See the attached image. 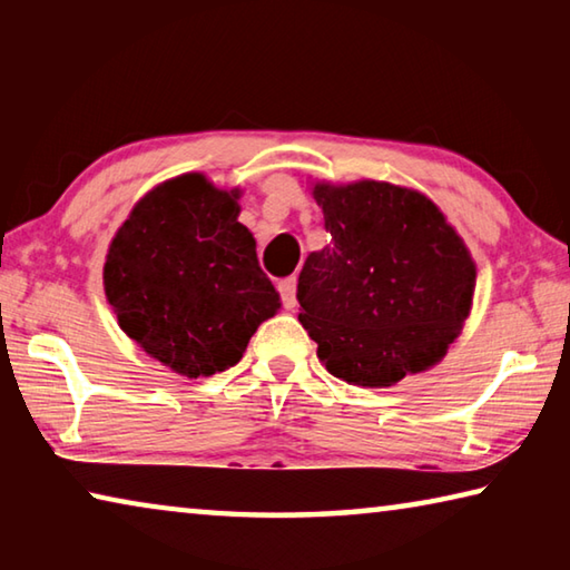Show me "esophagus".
I'll return each instance as SVG.
<instances>
[{
  "label": "esophagus",
  "instance_id": "1",
  "mask_svg": "<svg viewBox=\"0 0 570 570\" xmlns=\"http://www.w3.org/2000/svg\"><path fill=\"white\" fill-rule=\"evenodd\" d=\"M278 292H282V302H284L288 312L296 308V276L284 278V282L278 284Z\"/></svg>",
  "mask_w": 570,
  "mask_h": 570
}]
</instances>
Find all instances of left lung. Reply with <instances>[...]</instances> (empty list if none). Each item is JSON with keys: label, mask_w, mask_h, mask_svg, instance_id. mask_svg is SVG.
Wrapping results in <instances>:
<instances>
[{"label": "left lung", "mask_w": 570, "mask_h": 570, "mask_svg": "<svg viewBox=\"0 0 570 570\" xmlns=\"http://www.w3.org/2000/svg\"><path fill=\"white\" fill-rule=\"evenodd\" d=\"M330 244L298 274V322L334 377L390 387L445 356L465 324L475 262L428 196L384 180L314 183Z\"/></svg>", "instance_id": "obj_1"}]
</instances>
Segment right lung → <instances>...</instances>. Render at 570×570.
<instances>
[{
    "label": "right lung",
    "instance_id": "obj_1",
    "mask_svg": "<svg viewBox=\"0 0 570 570\" xmlns=\"http://www.w3.org/2000/svg\"><path fill=\"white\" fill-rule=\"evenodd\" d=\"M238 214V188L186 173L146 193L108 248L102 282L120 330L183 377L238 364L282 306Z\"/></svg>",
    "mask_w": 570,
    "mask_h": 570
}]
</instances>
